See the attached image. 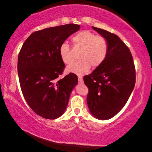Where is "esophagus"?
Masks as SVG:
<instances>
[{
	"instance_id": "obj_1",
	"label": "esophagus",
	"mask_w": 152,
	"mask_h": 152,
	"mask_svg": "<svg viewBox=\"0 0 152 152\" xmlns=\"http://www.w3.org/2000/svg\"><path fill=\"white\" fill-rule=\"evenodd\" d=\"M78 80H79V83H83V78H82V77H79Z\"/></svg>"
}]
</instances>
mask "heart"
I'll use <instances>...</instances> for the list:
<instances>
[{
	"label": "heart",
	"instance_id": "b5f03b06",
	"mask_svg": "<svg viewBox=\"0 0 152 152\" xmlns=\"http://www.w3.org/2000/svg\"><path fill=\"white\" fill-rule=\"evenodd\" d=\"M75 48L81 49L79 61L71 64L67 67L71 73L83 75L88 73L91 66L97 69L105 62L108 54V42L104 37L95 35L89 31L79 32L71 38ZM61 60L65 64L73 62L72 50L68 44H61L59 47Z\"/></svg>",
	"mask_w": 152,
	"mask_h": 152
}]
</instances>
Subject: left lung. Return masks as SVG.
Returning a JSON list of instances; mask_svg holds the SVG:
<instances>
[{
	"label": "left lung",
	"mask_w": 152,
	"mask_h": 152,
	"mask_svg": "<svg viewBox=\"0 0 152 152\" xmlns=\"http://www.w3.org/2000/svg\"><path fill=\"white\" fill-rule=\"evenodd\" d=\"M107 39V58L99 67L83 77L88 87L87 103L95 118L111 119L126 105L135 83V69L129 48L116 34L92 26Z\"/></svg>",
	"instance_id": "obj_1"
}]
</instances>
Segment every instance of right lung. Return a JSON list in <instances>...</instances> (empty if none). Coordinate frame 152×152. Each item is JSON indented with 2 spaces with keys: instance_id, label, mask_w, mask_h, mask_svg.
Instances as JSON below:
<instances>
[{
  "instance_id": "add662e5",
  "label": "right lung",
  "mask_w": 152,
  "mask_h": 152,
  "mask_svg": "<svg viewBox=\"0 0 152 152\" xmlns=\"http://www.w3.org/2000/svg\"><path fill=\"white\" fill-rule=\"evenodd\" d=\"M80 26L67 24L32 33L18 54V75L26 103L42 118L55 119L62 115L72 90L78 83L75 74L60 79L65 65L59 47Z\"/></svg>"
}]
</instances>
